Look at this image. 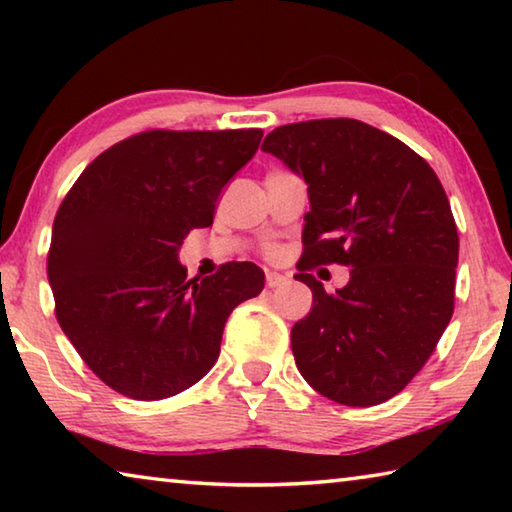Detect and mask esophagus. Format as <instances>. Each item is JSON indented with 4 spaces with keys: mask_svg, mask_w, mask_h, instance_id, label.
Wrapping results in <instances>:
<instances>
[{
    "mask_svg": "<svg viewBox=\"0 0 512 512\" xmlns=\"http://www.w3.org/2000/svg\"><path fill=\"white\" fill-rule=\"evenodd\" d=\"M284 282H287V277H284V275H280V273H273V271H268V273H266V287H268V289L282 287Z\"/></svg>",
    "mask_w": 512,
    "mask_h": 512,
    "instance_id": "obj_1",
    "label": "esophagus"
}]
</instances>
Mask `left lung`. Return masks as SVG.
Returning a JSON list of instances; mask_svg holds the SVG:
<instances>
[{
    "mask_svg": "<svg viewBox=\"0 0 512 512\" xmlns=\"http://www.w3.org/2000/svg\"><path fill=\"white\" fill-rule=\"evenodd\" d=\"M262 149L309 194L296 280L314 307L291 329L300 375L345 406L391 400L454 314L458 232L443 185L418 153L359 119L280 126ZM334 261L353 268L351 282L327 294L306 271Z\"/></svg>",
    "mask_w": 512,
    "mask_h": 512,
    "instance_id": "obj_1",
    "label": "left lung"
}]
</instances>
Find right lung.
I'll return each instance as SVG.
<instances>
[{
  "label": "right lung",
  "instance_id": "1",
  "mask_svg": "<svg viewBox=\"0 0 512 512\" xmlns=\"http://www.w3.org/2000/svg\"><path fill=\"white\" fill-rule=\"evenodd\" d=\"M259 128L146 131L88 164L51 230L56 318L101 381L133 400H164L207 375L232 309L264 289L253 262L187 280L183 239L212 225Z\"/></svg>",
  "mask_w": 512,
  "mask_h": 512
}]
</instances>
